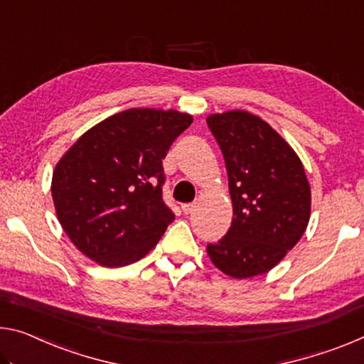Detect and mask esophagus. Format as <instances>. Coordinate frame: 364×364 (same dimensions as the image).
<instances>
[{
    "mask_svg": "<svg viewBox=\"0 0 364 364\" xmlns=\"http://www.w3.org/2000/svg\"><path fill=\"white\" fill-rule=\"evenodd\" d=\"M194 209H196V204L194 203H189V204H181V210L186 213H193L194 212Z\"/></svg>",
    "mask_w": 364,
    "mask_h": 364,
    "instance_id": "34e87169",
    "label": "esophagus"
}]
</instances>
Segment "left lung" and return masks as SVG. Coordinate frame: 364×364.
<instances>
[{
    "label": "left lung",
    "mask_w": 364,
    "mask_h": 364,
    "mask_svg": "<svg viewBox=\"0 0 364 364\" xmlns=\"http://www.w3.org/2000/svg\"><path fill=\"white\" fill-rule=\"evenodd\" d=\"M207 126L225 159L232 227L207 255L233 279L275 267L308 227L311 188L303 164L279 132L243 109L210 114Z\"/></svg>",
    "instance_id": "8db88e82"
}]
</instances>
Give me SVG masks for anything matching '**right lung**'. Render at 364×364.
I'll return each instance as SVG.
<instances>
[{
    "label": "right lung",
    "instance_id": "right-lung-1",
    "mask_svg": "<svg viewBox=\"0 0 364 364\" xmlns=\"http://www.w3.org/2000/svg\"><path fill=\"white\" fill-rule=\"evenodd\" d=\"M193 123L175 109L131 108L95 124L63 155L51 180L58 220L74 246L105 267L139 261L175 213L161 198V160Z\"/></svg>",
    "mask_w": 364,
    "mask_h": 364
}]
</instances>
